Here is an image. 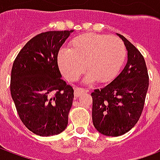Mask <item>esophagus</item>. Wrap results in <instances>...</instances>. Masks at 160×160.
<instances>
[{
    "label": "esophagus",
    "instance_id": "obj_1",
    "mask_svg": "<svg viewBox=\"0 0 160 160\" xmlns=\"http://www.w3.org/2000/svg\"><path fill=\"white\" fill-rule=\"evenodd\" d=\"M87 90H85L84 88L81 87H75L74 88V97H80L81 94H83L84 92H87Z\"/></svg>",
    "mask_w": 160,
    "mask_h": 160
}]
</instances>
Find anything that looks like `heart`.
Returning <instances> with one entry per match:
<instances>
[{
	"instance_id": "obj_1",
	"label": "heart",
	"mask_w": 160,
	"mask_h": 160,
	"mask_svg": "<svg viewBox=\"0 0 160 160\" xmlns=\"http://www.w3.org/2000/svg\"><path fill=\"white\" fill-rule=\"evenodd\" d=\"M69 49L58 53L60 69L68 80H76L84 71L86 81L108 82L114 78L126 57L123 42L116 37L87 33L73 38Z\"/></svg>"
}]
</instances>
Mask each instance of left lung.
<instances>
[{
    "label": "left lung",
    "mask_w": 160,
    "mask_h": 160,
    "mask_svg": "<svg viewBox=\"0 0 160 160\" xmlns=\"http://www.w3.org/2000/svg\"><path fill=\"white\" fill-rule=\"evenodd\" d=\"M118 35L127 49L126 66L111 83L91 94L94 127L107 136L122 135L137 123L149 86L143 56L127 38Z\"/></svg>",
    "instance_id": "obj_1"
}]
</instances>
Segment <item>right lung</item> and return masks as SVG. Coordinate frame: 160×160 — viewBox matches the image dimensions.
I'll return each instance as SVG.
<instances>
[{"label":"right lung","instance_id":"obj_1","mask_svg":"<svg viewBox=\"0 0 160 160\" xmlns=\"http://www.w3.org/2000/svg\"><path fill=\"white\" fill-rule=\"evenodd\" d=\"M71 31H50L26 42L12 64L10 91L20 120L40 136L68 126L73 89L61 78L57 56Z\"/></svg>","mask_w":160,"mask_h":160}]
</instances>
